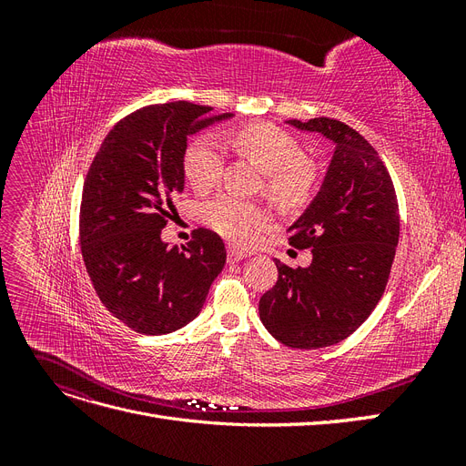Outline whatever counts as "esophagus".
Wrapping results in <instances>:
<instances>
[{"instance_id": "obj_1", "label": "esophagus", "mask_w": 466, "mask_h": 466, "mask_svg": "<svg viewBox=\"0 0 466 466\" xmlns=\"http://www.w3.org/2000/svg\"><path fill=\"white\" fill-rule=\"evenodd\" d=\"M228 257H229L231 262H238V260H243V258L250 257V250L238 248V247H229V248H228Z\"/></svg>"}]
</instances>
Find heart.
<instances>
[{"mask_svg": "<svg viewBox=\"0 0 466 466\" xmlns=\"http://www.w3.org/2000/svg\"><path fill=\"white\" fill-rule=\"evenodd\" d=\"M221 144L264 173V192L281 206L305 202L315 187V168L303 159V147L291 134L272 124H250L225 134ZM185 177L194 190L208 192L223 171V151L209 137H196L185 151ZM209 228L235 243H250L268 223V211L257 204L221 194L204 208Z\"/></svg>", "mask_w": 466, "mask_h": 466, "instance_id": "obj_1", "label": "heart"}]
</instances>
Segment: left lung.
Segmentation results:
<instances>
[{"label":"left lung","mask_w":466,"mask_h":466,"mask_svg":"<svg viewBox=\"0 0 466 466\" xmlns=\"http://www.w3.org/2000/svg\"><path fill=\"white\" fill-rule=\"evenodd\" d=\"M334 146L320 188L288 229L313 262L293 270L276 260L278 281L260 303V320L289 348L342 342L383 298L399 245V202L371 144L334 118L286 120Z\"/></svg>","instance_id":"left-lung-1"}]
</instances>
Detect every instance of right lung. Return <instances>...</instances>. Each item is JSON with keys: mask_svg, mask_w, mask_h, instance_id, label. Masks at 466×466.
I'll list each match as a JSON object with an SVG mask.
<instances>
[{"mask_svg": "<svg viewBox=\"0 0 466 466\" xmlns=\"http://www.w3.org/2000/svg\"><path fill=\"white\" fill-rule=\"evenodd\" d=\"M209 110L177 101L132 112L108 132L83 185V262L98 299L136 332L187 327L228 258L221 237L209 229L194 231L180 248L161 238L171 196L185 190L188 137L233 118Z\"/></svg>", "mask_w": 466, "mask_h": 466, "instance_id": "1", "label": "right lung"}]
</instances>
